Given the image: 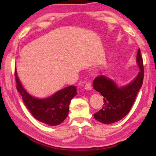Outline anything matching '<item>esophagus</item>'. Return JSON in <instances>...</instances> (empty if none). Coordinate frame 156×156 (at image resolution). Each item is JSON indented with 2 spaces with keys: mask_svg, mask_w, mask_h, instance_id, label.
<instances>
[{
  "mask_svg": "<svg viewBox=\"0 0 156 156\" xmlns=\"http://www.w3.org/2000/svg\"><path fill=\"white\" fill-rule=\"evenodd\" d=\"M84 89L86 90H88V91H90L92 90V85L90 82H88V83L86 84L85 87H84Z\"/></svg>",
  "mask_w": 156,
  "mask_h": 156,
  "instance_id": "34e87169",
  "label": "esophagus"
}]
</instances>
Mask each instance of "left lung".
I'll list each match as a JSON object with an SVG mask.
<instances>
[{
  "label": "left lung",
  "mask_w": 156,
  "mask_h": 156,
  "mask_svg": "<svg viewBox=\"0 0 156 156\" xmlns=\"http://www.w3.org/2000/svg\"><path fill=\"white\" fill-rule=\"evenodd\" d=\"M136 62L140 72L127 84L118 86L113 80L105 76L94 79V90L104 97L103 107L94 115L96 120L104 124H111L121 120L130 111L144 80L143 59L140 49H138Z\"/></svg>",
  "instance_id": "left-lung-1"
}]
</instances>
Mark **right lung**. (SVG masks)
Returning <instances> with one entry per match:
<instances>
[{
    "mask_svg": "<svg viewBox=\"0 0 156 156\" xmlns=\"http://www.w3.org/2000/svg\"><path fill=\"white\" fill-rule=\"evenodd\" d=\"M16 89L29 111L37 120L49 126L59 125L68 117L69 105L77 94L74 86H69L57 91L50 97L39 98L31 95L22 85L15 68Z\"/></svg>",
    "mask_w": 156,
    "mask_h": 156,
    "instance_id": "1",
    "label": "right lung"
}]
</instances>
